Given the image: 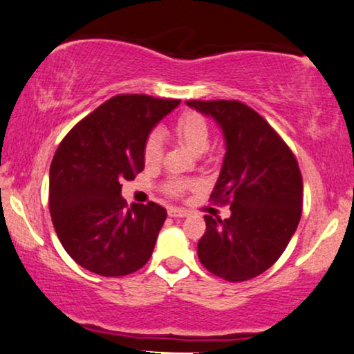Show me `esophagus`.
Instances as JSON below:
<instances>
[{
  "instance_id": "obj_1",
  "label": "esophagus",
  "mask_w": 354,
  "mask_h": 354,
  "mask_svg": "<svg viewBox=\"0 0 354 354\" xmlns=\"http://www.w3.org/2000/svg\"><path fill=\"white\" fill-rule=\"evenodd\" d=\"M168 215L171 218H184L187 216V210H184V208H168Z\"/></svg>"
}]
</instances>
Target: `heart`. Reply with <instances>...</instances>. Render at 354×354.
Wrapping results in <instances>:
<instances>
[{
	"label": "heart",
	"instance_id": "heart-1",
	"mask_svg": "<svg viewBox=\"0 0 354 354\" xmlns=\"http://www.w3.org/2000/svg\"><path fill=\"white\" fill-rule=\"evenodd\" d=\"M173 134L194 153H203L210 146V125L202 113L186 111L173 123ZM142 158L147 167H158L163 160V142L162 136L157 131H152L146 138L142 146ZM194 187V183L186 179L171 178L163 184V191L168 196L179 197L189 189Z\"/></svg>",
	"mask_w": 354,
	"mask_h": 354
}]
</instances>
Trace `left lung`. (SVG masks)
Returning <instances> with one entry per match:
<instances>
[{
	"mask_svg": "<svg viewBox=\"0 0 354 354\" xmlns=\"http://www.w3.org/2000/svg\"><path fill=\"white\" fill-rule=\"evenodd\" d=\"M212 115L226 139V156L210 201L231 216L205 215L197 255L229 282L260 276L274 265L298 226L303 179L292 149L260 113L236 99L186 101Z\"/></svg>",
	"mask_w": 354,
	"mask_h": 354,
	"instance_id": "obj_1",
	"label": "left lung"
}]
</instances>
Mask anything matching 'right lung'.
<instances>
[{
    "label": "right lung",
    "instance_id": "right-lung-1",
    "mask_svg": "<svg viewBox=\"0 0 354 354\" xmlns=\"http://www.w3.org/2000/svg\"><path fill=\"white\" fill-rule=\"evenodd\" d=\"M179 99L118 94L80 120L49 170V212L72 260L94 274L127 276L151 258L167 210L122 198V183L144 170L142 146Z\"/></svg>",
    "mask_w": 354,
    "mask_h": 354
}]
</instances>
